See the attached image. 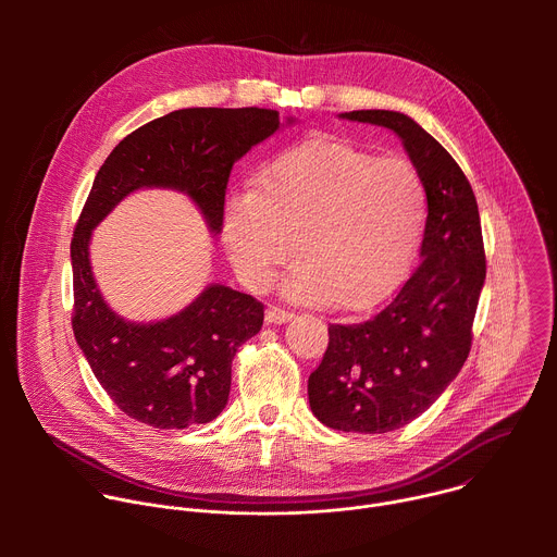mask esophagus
I'll return each mask as SVG.
<instances>
[{
    "instance_id": "obj_1",
    "label": "esophagus",
    "mask_w": 557,
    "mask_h": 557,
    "mask_svg": "<svg viewBox=\"0 0 557 557\" xmlns=\"http://www.w3.org/2000/svg\"><path fill=\"white\" fill-rule=\"evenodd\" d=\"M293 320V312L286 310V308H280V306H269L267 308V322L269 324H284Z\"/></svg>"
}]
</instances>
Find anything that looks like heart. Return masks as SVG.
I'll return each mask as SVG.
<instances>
[{"label":"heart","mask_w":557,"mask_h":557,"mask_svg":"<svg viewBox=\"0 0 557 557\" xmlns=\"http://www.w3.org/2000/svg\"><path fill=\"white\" fill-rule=\"evenodd\" d=\"M428 191L404 156L308 140L235 189L224 240L247 284L267 286L297 253L284 293L304 304L366 310L406 277L425 226Z\"/></svg>","instance_id":"1"}]
</instances>
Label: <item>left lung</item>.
Masks as SVG:
<instances>
[{
	"instance_id": "8db88e82",
	"label": "left lung",
	"mask_w": 557,
	"mask_h": 557,
	"mask_svg": "<svg viewBox=\"0 0 557 557\" xmlns=\"http://www.w3.org/2000/svg\"><path fill=\"white\" fill-rule=\"evenodd\" d=\"M342 116L396 132L428 191L421 267L370 320L331 324L308 376L310 410L324 425L385 434L421 417L460 372L487 260L471 185L434 136L401 112Z\"/></svg>"
}]
</instances>
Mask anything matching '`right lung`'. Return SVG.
Listing matches in <instances>:
<instances>
[{"instance_id": "obj_1", "label": "right lung", "mask_w": 557, "mask_h": 557, "mask_svg": "<svg viewBox=\"0 0 557 557\" xmlns=\"http://www.w3.org/2000/svg\"><path fill=\"white\" fill-rule=\"evenodd\" d=\"M277 127L280 112L267 108L176 110L127 134L95 178L70 243L72 331L110 399L138 423L183 430L213 421L228 399L237 348L262 329L264 304L211 284L170 320L125 322L92 277V228L134 189L172 187L185 191L220 233L235 161Z\"/></svg>"}]
</instances>
